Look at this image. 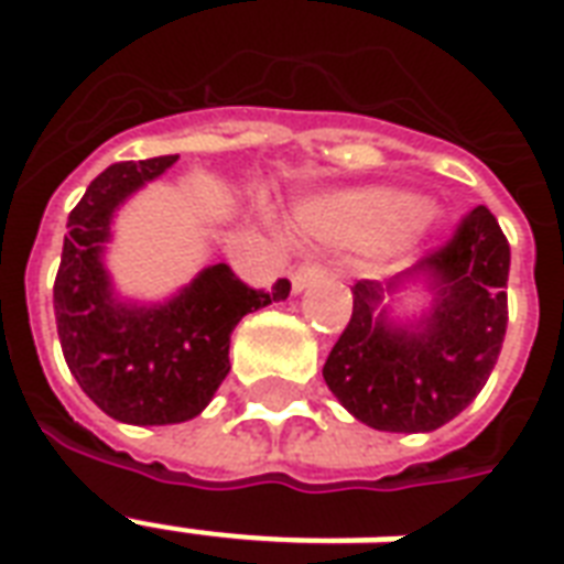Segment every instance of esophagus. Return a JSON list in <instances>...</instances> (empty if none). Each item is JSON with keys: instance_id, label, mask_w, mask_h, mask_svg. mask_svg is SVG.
Here are the masks:
<instances>
[{"instance_id": "obj_1", "label": "esophagus", "mask_w": 564, "mask_h": 564, "mask_svg": "<svg viewBox=\"0 0 564 564\" xmlns=\"http://www.w3.org/2000/svg\"><path fill=\"white\" fill-rule=\"evenodd\" d=\"M327 264H321V261H303V264L291 273V285H294V291H303V288L317 282V279L327 276Z\"/></svg>"}]
</instances>
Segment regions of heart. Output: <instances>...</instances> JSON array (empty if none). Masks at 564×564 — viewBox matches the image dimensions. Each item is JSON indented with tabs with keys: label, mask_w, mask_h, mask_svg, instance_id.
Listing matches in <instances>:
<instances>
[{
	"label": "heart",
	"mask_w": 564,
	"mask_h": 564,
	"mask_svg": "<svg viewBox=\"0 0 564 564\" xmlns=\"http://www.w3.org/2000/svg\"><path fill=\"white\" fill-rule=\"evenodd\" d=\"M416 198L392 189H368L350 196L333 198L327 205L308 210L306 223L321 237L338 243H378L383 237L395 235L410 219L416 217Z\"/></svg>",
	"instance_id": "obj_1"
}]
</instances>
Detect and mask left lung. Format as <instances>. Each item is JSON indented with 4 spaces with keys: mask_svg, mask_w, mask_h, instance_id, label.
Returning <instances> with one entry per match:
<instances>
[{
    "mask_svg": "<svg viewBox=\"0 0 564 564\" xmlns=\"http://www.w3.org/2000/svg\"><path fill=\"white\" fill-rule=\"evenodd\" d=\"M508 240L488 207H473L443 247L380 285L350 288L354 312L324 362L329 392L359 422L419 434L455 419L488 383L508 324ZM408 275L435 282V312L416 330L377 312Z\"/></svg>",
    "mask_w": 564,
    "mask_h": 564,
    "instance_id": "left-lung-1",
    "label": "left lung"
}]
</instances>
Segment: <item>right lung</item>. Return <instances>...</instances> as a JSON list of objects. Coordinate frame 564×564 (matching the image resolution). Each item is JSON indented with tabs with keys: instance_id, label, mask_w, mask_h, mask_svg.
Wrapping results in <instances>:
<instances>
[{
	"instance_id": "add662e5",
	"label": "right lung",
	"mask_w": 564,
	"mask_h": 564,
	"mask_svg": "<svg viewBox=\"0 0 564 564\" xmlns=\"http://www.w3.org/2000/svg\"><path fill=\"white\" fill-rule=\"evenodd\" d=\"M177 156L112 163L88 184L67 217L65 249L53 285L62 354L76 383L106 416L127 425H175L198 416L226 380L237 321L288 297L249 288L228 264H210L166 306H130L112 297L104 243L116 207Z\"/></svg>"
}]
</instances>
